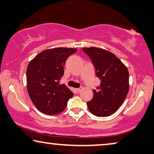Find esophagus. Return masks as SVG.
I'll return each instance as SVG.
<instances>
[{"instance_id": "esophagus-1", "label": "esophagus", "mask_w": 154, "mask_h": 154, "mask_svg": "<svg viewBox=\"0 0 154 154\" xmlns=\"http://www.w3.org/2000/svg\"><path fill=\"white\" fill-rule=\"evenodd\" d=\"M81 91H82V88H76V91L77 93H79Z\"/></svg>"}]
</instances>
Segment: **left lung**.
<instances>
[{"mask_svg":"<svg viewBox=\"0 0 154 154\" xmlns=\"http://www.w3.org/2000/svg\"><path fill=\"white\" fill-rule=\"evenodd\" d=\"M91 59L96 76L101 80L93 97L87 102L92 114L107 117L116 113L123 104L129 89V75L125 64L112 52L99 48H84Z\"/></svg>","mask_w":154,"mask_h":154,"instance_id":"left-lung-1","label":"left lung"}]
</instances>
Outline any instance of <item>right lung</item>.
Instances as JSON below:
<instances>
[{
  "instance_id": "obj_1",
  "label": "right lung",
  "mask_w": 154,
  "mask_h": 154,
  "mask_svg": "<svg viewBox=\"0 0 154 154\" xmlns=\"http://www.w3.org/2000/svg\"><path fill=\"white\" fill-rule=\"evenodd\" d=\"M76 48H55L43 50L29 63L27 89L32 102L41 113L53 116L60 113L74 95L65 84H60L63 66Z\"/></svg>"
}]
</instances>
